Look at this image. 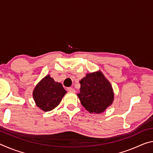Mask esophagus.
<instances>
[{"label": "esophagus", "instance_id": "34e87169", "mask_svg": "<svg viewBox=\"0 0 153 153\" xmlns=\"http://www.w3.org/2000/svg\"><path fill=\"white\" fill-rule=\"evenodd\" d=\"M67 90H68L69 92H76V90H75L74 88H71V87H69L67 88Z\"/></svg>", "mask_w": 153, "mask_h": 153}]
</instances>
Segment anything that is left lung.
<instances>
[{"label": "left lung", "mask_w": 153, "mask_h": 153, "mask_svg": "<svg viewBox=\"0 0 153 153\" xmlns=\"http://www.w3.org/2000/svg\"><path fill=\"white\" fill-rule=\"evenodd\" d=\"M77 94L82 105L90 113H100L112 104L114 93L111 83L100 71L87 74L79 81Z\"/></svg>", "instance_id": "left-lung-1"}]
</instances>
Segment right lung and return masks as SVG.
Segmentation results:
<instances>
[{
  "instance_id": "add662e5",
  "label": "right lung",
  "mask_w": 153,
  "mask_h": 153,
  "mask_svg": "<svg viewBox=\"0 0 153 153\" xmlns=\"http://www.w3.org/2000/svg\"><path fill=\"white\" fill-rule=\"evenodd\" d=\"M66 93L61 83L56 82L48 75L36 85L33 98L36 106L46 112L57 107Z\"/></svg>"
}]
</instances>
